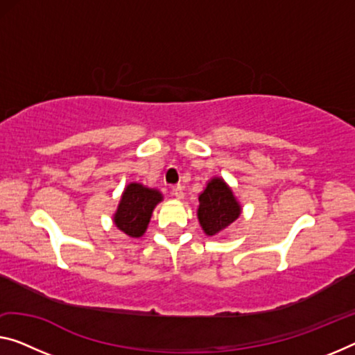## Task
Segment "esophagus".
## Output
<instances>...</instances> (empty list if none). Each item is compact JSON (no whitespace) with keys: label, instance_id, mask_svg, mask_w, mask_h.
<instances>
[{"label":"esophagus","instance_id":"1","mask_svg":"<svg viewBox=\"0 0 355 355\" xmlns=\"http://www.w3.org/2000/svg\"><path fill=\"white\" fill-rule=\"evenodd\" d=\"M173 195L174 196H176V198L178 200H182L184 198V187H182V185H174V187H173Z\"/></svg>","mask_w":355,"mask_h":355}]
</instances>
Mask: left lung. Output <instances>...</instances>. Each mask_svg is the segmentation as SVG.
I'll return each instance as SVG.
<instances>
[{
  "instance_id": "1",
  "label": "left lung",
  "mask_w": 355,
  "mask_h": 355,
  "mask_svg": "<svg viewBox=\"0 0 355 355\" xmlns=\"http://www.w3.org/2000/svg\"><path fill=\"white\" fill-rule=\"evenodd\" d=\"M241 212V203L220 176L211 178L203 192L198 195L196 217L206 236L212 238L227 233Z\"/></svg>"
}]
</instances>
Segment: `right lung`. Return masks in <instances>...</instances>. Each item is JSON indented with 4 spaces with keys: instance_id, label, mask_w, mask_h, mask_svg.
Masks as SVG:
<instances>
[{
    "instance_id": "1",
    "label": "right lung",
    "mask_w": 355,
    "mask_h": 355,
    "mask_svg": "<svg viewBox=\"0 0 355 355\" xmlns=\"http://www.w3.org/2000/svg\"><path fill=\"white\" fill-rule=\"evenodd\" d=\"M163 201L159 189L147 187L141 182L125 185L121 201L112 216V222L119 230L130 238H141L149 227L152 212Z\"/></svg>"
}]
</instances>
